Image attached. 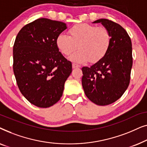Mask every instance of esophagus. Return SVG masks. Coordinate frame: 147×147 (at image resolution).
<instances>
[{"label":"esophagus","mask_w":147,"mask_h":147,"mask_svg":"<svg viewBox=\"0 0 147 147\" xmlns=\"http://www.w3.org/2000/svg\"><path fill=\"white\" fill-rule=\"evenodd\" d=\"M80 66L78 65V64H77V63H74L73 64H72V67L73 68H76V67H80Z\"/></svg>","instance_id":"obj_1"}]
</instances>
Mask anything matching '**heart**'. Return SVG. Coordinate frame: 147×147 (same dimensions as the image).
Returning a JSON list of instances; mask_svg holds the SVG:
<instances>
[{"mask_svg":"<svg viewBox=\"0 0 147 147\" xmlns=\"http://www.w3.org/2000/svg\"><path fill=\"white\" fill-rule=\"evenodd\" d=\"M69 35L60 33L56 38V45L61 53L67 56L78 47L71 57L72 61L96 63L105 57L112 43L109 30L104 27L81 23L74 25L68 31Z\"/></svg>","mask_w":147,"mask_h":147,"instance_id":"1","label":"heart"}]
</instances>
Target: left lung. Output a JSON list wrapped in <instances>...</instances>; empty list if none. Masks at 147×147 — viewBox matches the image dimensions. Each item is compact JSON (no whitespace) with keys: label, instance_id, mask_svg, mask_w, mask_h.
<instances>
[{"label":"left lung","instance_id":"left-lung-1","mask_svg":"<svg viewBox=\"0 0 147 147\" xmlns=\"http://www.w3.org/2000/svg\"><path fill=\"white\" fill-rule=\"evenodd\" d=\"M101 23L109 30L112 43L105 57L91 67H83L82 83L90 101L99 106L119 99L128 87L132 66L131 39L122 26L106 19Z\"/></svg>","mask_w":147,"mask_h":147}]
</instances>
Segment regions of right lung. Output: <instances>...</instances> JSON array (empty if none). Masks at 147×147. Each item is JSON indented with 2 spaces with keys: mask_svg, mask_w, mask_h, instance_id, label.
Here are the masks:
<instances>
[{
  "mask_svg": "<svg viewBox=\"0 0 147 147\" xmlns=\"http://www.w3.org/2000/svg\"><path fill=\"white\" fill-rule=\"evenodd\" d=\"M67 29L63 22L41 18L22 28L13 46V71L19 90L39 108L59 101L72 65L56 45V38Z\"/></svg>",
  "mask_w": 147,
  "mask_h": 147,
  "instance_id": "right-lung-1",
  "label": "right lung"
}]
</instances>
